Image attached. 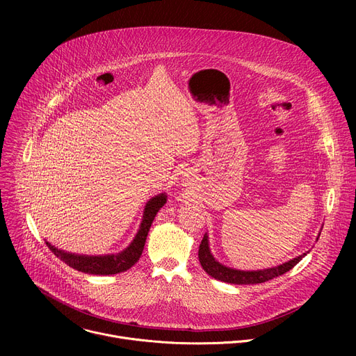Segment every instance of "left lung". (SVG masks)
Masks as SVG:
<instances>
[{"label":"left lung","mask_w":356,"mask_h":356,"mask_svg":"<svg viewBox=\"0 0 356 356\" xmlns=\"http://www.w3.org/2000/svg\"><path fill=\"white\" fill-rule=\"evenodd\" d=\"M318 239V238H317ZM307 253H302V255L284 262L279 266L264 269V270H238L232 268H227L216 261V258L211 255V250L209 246V235L206 234L202 238L200 248H198V259L200 264L211 277L231 283V284H257V283H265L268 280H272L277 276H282L283 273L293 269Z\"/></svg>","instance_id":"1"}]
</instances>
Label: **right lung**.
<instances>
[{"label": "right lung", "instance_id": "add662e5", "mask_svg": "<svg viewBox=\"0 0 356 356\" xmlns=\"http://www.w3.org/2000/svg\"><path fill=\"white\" fill-rule=\"evenodd\" d=\"M166 202V194L161 193L159 195L152 197L145 206L143 218L139 227L138 234L135 235L131 245L124 249L122 252L117 253V255H104V257H88V255H76V253H69L62 249H58L56 246L50 245L46 242L47 248L52 250L55 255L63 261L70 268L88 273V275H117L121 272L128 270L132 268L140 258L142 250L146 242V236L149 232V228L154 222L158 211L165 206Z\"/></svg>", "mask_w": 356, "mask_h": 356}]
</instances>
